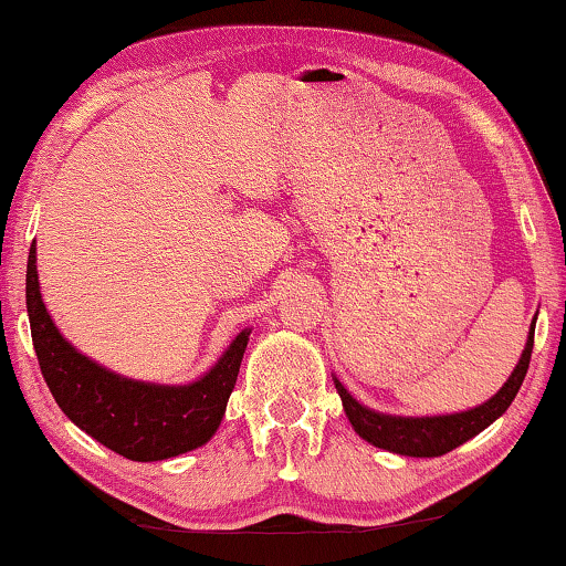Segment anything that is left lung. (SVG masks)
<instances>
[{"mask_svg": "<svg viewBox=\"0 0 566 566\" xmlns=\"http://www.w3.org/2000/svg\"><path fill=\"white\" fill-rule=\"evenodd\" d=\"M534 325H531L526 350L521 353L518 366L513 368L509 381L503 384V389L493 396L491 401L480 403V407L462 411V415L450 417H389V415H376L353 399V396L343 389V384L335 378V389L343 399V409L348 415L350 424L356 432L364 437L366 442L381 447L396 454H407V458H440V454L454 450L462 442H468L470 437L483 432L488 424H493L505 409L511 407V401L516 399V394L524 384L531 350H534Z\"/></svg>", "mask_w": 566, "mask_h": 566, "instance_id": "left-lung-1", "label": "left lung"}]
</instances>
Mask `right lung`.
Wrapping results in <instances>:
<instances>
[{"mask_svg": "<svg viewBox=\"0 0 566 566\" xmlns=\"http://www.w3.org/2000/svg\"><path fill=\"white\" fill-rule=\"evenodd\" d=\"M32 345L50 394L63 415L126 460L155 462L206 444L221 424L249 333L235 335L223 358L190 386L132 381L81 356L50 319L40 297L35 247L28 259Z\"/></svg>", "mask_w": 566, "mask_h": 566, "instance_id": "obj_1", "label": "right lung"}]
</instances>
